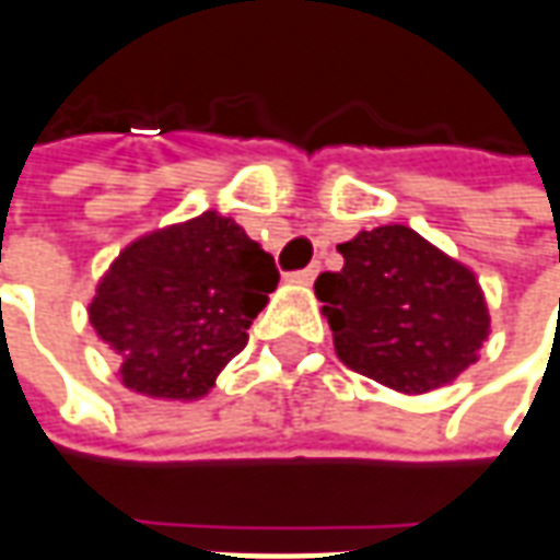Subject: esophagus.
<instances>
[{"mask_svg":"<svg viewBox=\"0 0 560 560\" xmlns=\"http://www.w3.org/2000/svg\"><path fill=\"white\" fill-rule=\"evenodd\" d=\"M319 273V265H307V268H302V271H295L289 280L292 283H314V277Z\"/></svg>","mask_w":560,"mask_h":560,"instance_id":"obj_1","label":"esophagus"}]
</instances>
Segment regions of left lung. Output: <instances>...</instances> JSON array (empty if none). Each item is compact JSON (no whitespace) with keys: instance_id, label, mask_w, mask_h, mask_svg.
Masks as SVG:
<instances>
[{"instance_id":"obj_1","label":"left lung","mask_w":560,"mask_h":560,"mask_svg":"<svg viewBox=\"0 0 560 560\" xmlns=\"http://www.w3.org/2000/svg\"><path fill=\"white\" fill-rule=\"evenodd\" d=\"M338 253L345 268L319 273L314 289L345 365L427 393L476 362L491 317L469 268L405 225L360 231Z\"/></svg>"}]
</instances>
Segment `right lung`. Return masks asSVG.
Segmentation results:
<instances>
[{
  "instance_id": "right-lung-1",
  "label": "right lung",
  "mask_w": 560,
  "mask_h": 560,
  "mask_svg": "<svg viewBox=\"0 0 560 560\" xmlns=\"http://www.w3.org/2000/svg\"><path fill=\"white\" fill-rule=\"evenodd\" d=\"M273 258L219 213L133 241L100 280L91 326L121 357V384L198 399L249 341L277 289Z\"/></svg>"
}]
</instances>
